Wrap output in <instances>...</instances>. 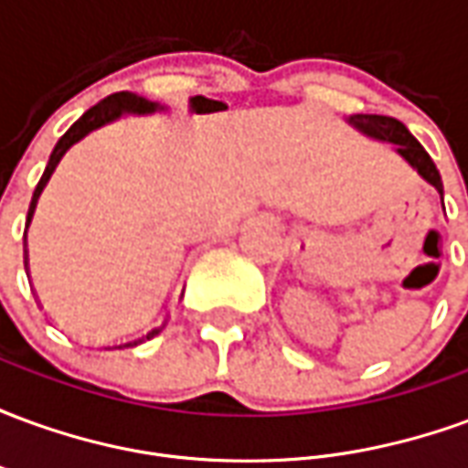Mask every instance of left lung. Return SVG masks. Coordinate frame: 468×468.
Here are the masks:
<instances>
[{
	"label": "left lung",
	"instance_id": "obj_1",
	"mask_svg": "<svg viewBox=\"0 0 468 468\" xmlns=\"http://www.w3.org/2000/svg\"><path fill=\"white\" fill-rule=\"evenodd\" d=\"M351 124H356L361 133L371 134L376 140H386V143L396 144V150L401 154L403 160H409L413 170H419L423 180L429 185H433L439 195H443V183H441V175L436 170V165L429 157V153L423 150L421 143L413 137L403 122L399 120H393V117H383V115H353L348 120Z\"/></svg>",
	"mask_w": 468,
	"mask_h": 468
}]
</instances>
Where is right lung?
<instances>
[{
  "label": "right lung",
  "instance_id": "right-lung-1",
  "mask_svg": "<svg viewBox=\"0 0 468 468\" xmlns=\"http://www.w3.org/2000/svg\"><path fill=\"white\" fill-rule=\"evenodd\" d=\"M153 110H157V105L154 102H147V100H143V97L137 95H130V92H117V95H110L105 97L102 102H97L95 107H90L85 115L80 117L69 130H67L62 137H59V143L55 144V150H52V154H49V163H47L45 173H42V177H39V183H37L35 187V195H32V203H29V213H27V223L32 220V213H35L37 207V200H39V195H42V190H45L47 180H49V175L55 173L57 163L62 160V154L72 147V144L77 143V140H82L87 133H92V130H97V127H102V124L112 122V120H117V117L122 115V112H153ZM27 235V233H25ZM27 253V250H25ZM25 268H27V255H25ZM163 331V325H157V328H153V331H147L144 335H140V338H133V341H124L122 346H137L143 344L144 338H153V335H157Z\"/></svg>",
  "mask_w": 468,
  "mask_h": 468
}]
</instances>
